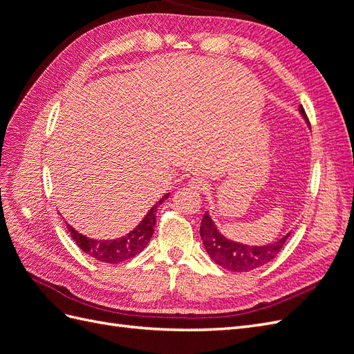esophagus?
<instances>
[{
  "instance_id": "34e87169",
  "label": "esophagus",
  "mask_w": 354,
  "mask_h": 354,
  "mask_svg": "<svg viewBox=\"0 0 354 354\" xmlns=\"http://www.w3.org/2000/svg\"><path fill=\"white\" fill-rule=\"evenodd\" d=\"M189 186H190L192 189L199 190V192H207V190H208V185H207V181L203 180L202 177H198V176L192 177V178L189 180Z\"/></svg>"
}]
</instances>
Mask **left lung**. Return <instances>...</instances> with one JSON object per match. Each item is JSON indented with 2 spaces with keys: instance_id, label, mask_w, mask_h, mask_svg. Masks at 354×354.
Here are the masks:
<instances>
[{
  "instance_id": "left-lung-1",
  "label": "left lung",
  "mask_w": 354,
  "mask_h": 354,
  "mask_svg": "<svg viewBox=\"0 0 354 354\" xmlns=\"http://www.w3.org/2000/svg\"><path fill=\"white\" fill-rule=\"evenodd\" d=\"M298 111L304 118V121L310 124L301 104H299ZM199 234L211 259L230 272H250L270 263L279 254L289 236V233H286L282 238L267 245H246L242 242H234L223 236L208 211L202 217Z\"/></svg>"
}]
</instances>
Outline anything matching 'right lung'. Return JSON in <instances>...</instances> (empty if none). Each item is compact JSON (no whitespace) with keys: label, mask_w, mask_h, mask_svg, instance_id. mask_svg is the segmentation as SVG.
<instances>
[{"label":"right lung","mask_w":354,"mask_h":354,"mask_svg":"<svg viewBox=\"0 0 354 354\" xmlns=\"http://www.w3.org/2000/svg\"><path fill=\"white\" fill-rule=\"evenodd\" d=\"M168 196L169 194H165L162 198H160L155 205L147 211L143 220L138 223L131 232H128L125 236H121V238L93 239V238L85 236V234L80 233L78 230H75L68 223H66V227L71 233L73 242L77 243L85 254H88L90 257H93V259L102 263L118 264L131 259V257H136L146 248V245L149 243V241H151L153 234L158 207Z\"/></svg>","instance_id":"add662e5"}]
</instances>
